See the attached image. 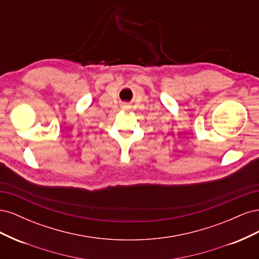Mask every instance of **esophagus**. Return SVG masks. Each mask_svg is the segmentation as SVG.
I'll use <instances>...</instances> for the list:
<instances>
[{"mask_svg": "<svg viewBox=\"0 0 259 259\" xmlns=\"http://www.w3.org/2000/svg\"><path fill=\"white\" fill-rule=\"evenodd\" d=\"M124 107H126V108H128V105H124Z\"/></svg>", "mask_w": 259, "mask_h": 259, "instance_id": "obj_1", "label": "esophagus"}]
</instances>
